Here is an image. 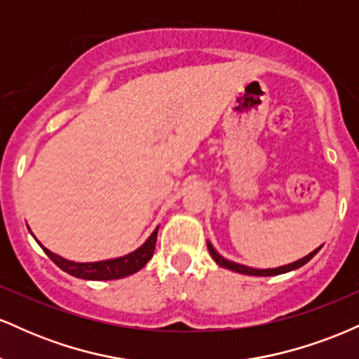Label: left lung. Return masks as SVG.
<instances>
[{"label":"left lung","mask_w":359,"mask_h":359,"mask_svg":"<svg viewBox=\"0 0 359 359\" xmlns=\"http://www.w3.org/2000/svg\"><path fill=\"white\" fill-rule=\"evenodd\" d=\"M208 250L209 253H211V257L214 258V262L217 263V265L224 266V269L228 270H233V271H238V273H245V275H255V277H271V275H280V273H287V271H292L295 269H300L302 265H306V263L311 259L317 251L320 250V246L317 250L312 251V253H309L307 257L297 259V262L290 263V265H283V266H278V269H266V270H258V269H250V266H245V265H240V263H234V262H229V259L222 258L219 253H217L216 250L212 248L211 243L208 241Z\"/></svg>","instance_id":"left-lung-1"}]
</instances>
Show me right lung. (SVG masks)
<instances>
[{
    "label": "right lung",
    "mask_w": 359,
    "mask_h": 359,
    "mask_svg": "<svg viewBox=\"0 0 359 359\" xmlns=\"http://www.w3.org/2000/svg\"><path fill=\"white\" fill-rule=\"evenodd\" d=\"M156 233H158V228L151 233V236L140 246L138 250H135L133 253L125 255L121 258L114 259H104V262H94V263H76L69 262V259L59 257V255L52 253L50 250L43 248L45 253L48 255V258L55 263L59 269L67 271L69 275L77 278L84 280H118L123 277H128V275L137 273L138 270H142L143 266L147 265L148 259L154 257L155 251V243H156Z\"/></svg>",
    "instance_id": "right-lung-1"
}]
</instances>
